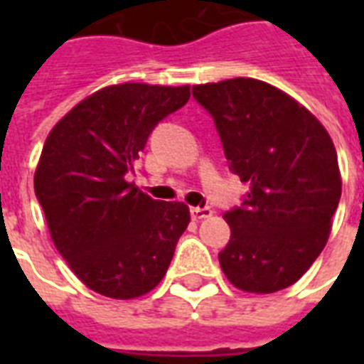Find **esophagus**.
<instances>
[{"label": "esophagus", "instance_id": "obj_1", "mask_svg": "<svg viewBox=\"0 0 364 364\" xmlns=\"http://www.w3.org/2000/svg\"><path fill=\"white\" fill-rule=\"evenodd\" d=\"M213 213L210 205H204V208H191V215H193L194 221H200V219H205Z\"/></svg>", "mask_w": 364, "mask_h": 364}]
</instances>
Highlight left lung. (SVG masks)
Masks as SVG:
<instances>
[{
    "mask_svg": "<svg viewBox=\"0 0 364 364\" xmlns=\"http://www.w3.org/2000/svg\"><path fill=\"white\" fill-rule=\"evenodd\" d=\"M193 96L215 122L228 170L249 185L225 213L223 272L247 293L287 289L319 257L338 208L333 139L299 102L257 79L196 85Z\"/></svg>",
    "mask_w": 364,
    "mask_h": 364,
    "instance_id": "obj_1",
    "label": "left lung"
}]
</instances>
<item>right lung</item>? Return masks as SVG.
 Segmentation results:
<instances>
[{
  "mask_svg": "<svg viewBox=\"0 0 364 364\" xmlns=\"http://www.w3.org/2000/svg\"><path fill=\"white\" fill-rule=\"evenodd\" d=\"M188 87L124 82L98 90L48 134L36 196L60 255L88 289L136 299L164 277L191 213L126 181L162 119L181 109Z\"/></svg>",
  "mask_w": 364,
  "mask_h": 364,
  "instance_id": "1",
  "label": "right lung"
}]
</instances>
